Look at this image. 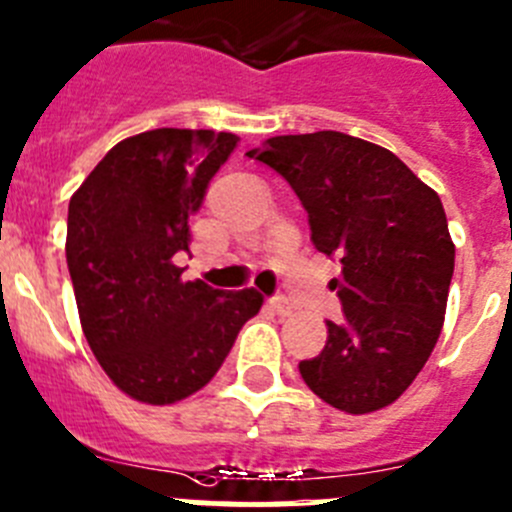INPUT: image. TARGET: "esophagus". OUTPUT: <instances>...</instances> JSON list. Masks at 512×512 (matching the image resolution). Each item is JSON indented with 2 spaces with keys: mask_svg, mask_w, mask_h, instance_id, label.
<instances>
[{
  "mask_svg": "<svg viewBox=\"0 0 512 512\" xmlns=\"http://www.w3.org/2000/svg\"><path fill=\"white\" fill-rule=\"evenodd\" d=\"M270 308H273L278 316H290V313H293V303H290L285 296H275L273 301H270Z\"/></svg>",
  "mask_w": 512,
  "mask_h": 512,
  "instance_id": "34e87169",
  "label": "esophagus"
}]
</instances>
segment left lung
Wrapping results in <instances>:
<instances>
[{
	"mask_svg": "<svg viewBox=\"0 0 512 512\" xmlns=\"http://www.w3.org/2000/svg\"><path fill=\"white\" fill-rule=\"evenodd\" d=\"M247 155L290 183L313 247L342 262L329 285L344 321H326V347L298 365L303 382L352 416L395 403L444 326L454 242L439 193L398 155L344 132L270 137Z\"/></svg>",
	"mask_w": 512,
	"mask_h": 512,
	"instance_id": "8db88e82",
	"label": "left lung"
}]
</instances>
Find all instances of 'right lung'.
I'll use <instances>...</instances> for the list:
<instances>
[{"label":"right lung","mask_w":512,"mask_h":512,"mask_svg":"<svg viewBox=\"0 0 512 512\" xmlns=\"http://www.w3.org/2000/svg\"><path fill=\"white\" fill-rule=\"evenodd\" d=\"M234 147L232 132H140L117 142L68 204L81 329L101 370L140 403L170 405L204 388L262 306L255 288L183 280L173 260L188 252V219Z\"/></svg>","instance_id":"add662e5"}]
</instances>
